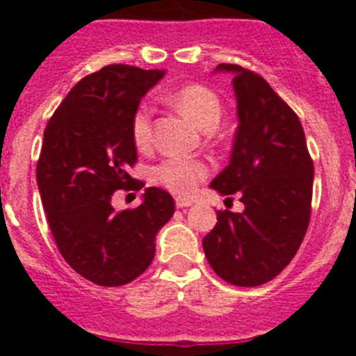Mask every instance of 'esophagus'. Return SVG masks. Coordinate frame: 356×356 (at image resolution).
I'll use <instances>...</instances> for the list:
<instances>
[{
    "instance_id": "obj_1",
    "label": "esophagus",
    "mask_w": 356,
    "mask_h": 356,
    "mask_svg": "<svg viewBox=\"0 0 356 356\" xmlns=\"http://www.w3.org/2000/svg\"><path fill=\"white\" fill-rule=\"evenodd\" d=\"M191 205H193V200L181 197V196L176 197V207H178V209H185V207H191Z\"/></svg>"
}]
</instances>
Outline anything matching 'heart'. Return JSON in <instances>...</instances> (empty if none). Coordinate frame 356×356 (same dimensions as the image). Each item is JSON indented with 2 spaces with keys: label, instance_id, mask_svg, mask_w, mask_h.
I'll return each mask as SVG.
<instances>
[{
  "label": "heart",
  "instance_id": "obj_1",
  "mask_svg": "<svg viewBox=\"0 0 356 356\" xmlns=\"http://www.w3.org/2000/svg\"><path fill=\"white\" fill-rule=\"evenodd\" d=\"M172 106L201 130H212L221 119V99L212 89L201 83H188L168 94ZM131 139L135 146L144 149L151 140V110L146 105L135 110L131 118ZM210 169L201 160L169 156L153 169V181L178 194L193 193L200 181L209 176Z\"/></svg>",
  "mask_w": 356,
  "mask_h": 356
}]
</instances>
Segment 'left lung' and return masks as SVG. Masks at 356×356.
Listing matches in <instances>:
<instances>
[{
	"label": "left lung",
	"instance_id": "obj_1",
	"mask_svg": "<svg viewBox=\"0 0 356 356\" xmlns=\"http://www.w3.org/2000/svg\"><path fill=\"white\" fill-rule=\"evenodd\" d=\"M238 127L229 163L210 187L238 193L242 212L219 210L203 238L217 276L238 287H257L284 271L307 234L312 207L314 162L294 110L260 74L235 64Z\"/></svg>",
	"mask_w": 356,
	"mask_h": 356
}]
</instances>
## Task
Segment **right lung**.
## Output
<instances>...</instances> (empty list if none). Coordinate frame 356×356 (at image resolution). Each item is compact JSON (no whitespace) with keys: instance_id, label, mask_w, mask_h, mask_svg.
<instances>
[{"instance_id":"1","label":"right lung","mask_w":356,"mask_h":356,"mask_svg":"<svg viewBox=\"0 0 356 356\" xmlns=\"http://www.w3.org/2000/svg\"><path fill=\"white\" fill-rule=\"evenodd\" d=\"M165 71L106 65L81 78L44 130L37 185L56 248L83 278L119 287L143 275L155 257V237L175 213V201L147 187L137 209L115 212V191H140L128 175L137 162L131 118Z\"/></svg>"}]
</instances>
